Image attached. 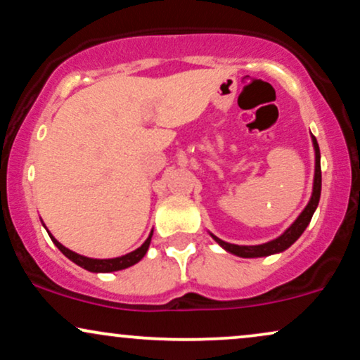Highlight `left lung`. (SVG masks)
Segmentation results:
<instances>
[{
  "label": "left lung",
  "mask_w": 360,
  "mask_h": 360,
  "mask_svg": "<svg viewBox=\"0 0 360 360\" xmlns=\"http://www.w3.org/2000/svg\"><path fill=\"white\" fill-rule=\"evenodd\" d=\"M311 144H314L315 150V174H314V188H311V196L309 205L305 206V210L298 214V218L293 221L290 226L285 229L283 233L275 240L266 241L262 245H233L226 243V241L219 240L218 236H214L213 233H210L211 238L221 246L223 250H226L228 253L236 255L241 258H262V257H270V255L281 253L287 248H290L298 238L302 236V233L305 231V228L309 226L311 216H314L315 210H317L319 201H320V191H322V171H320V149L317 144V139L311 136Z\"/></svg>",
  "instance_id": "left-lung-1"
}]
</instances>
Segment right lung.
Masks as SVG:
<instances>
[{"instance_id":"1","label":"right lung","mask_w":360,"mask_h":360,"mask_svg":"<svg viewBox=\"0 0 360 360\" xmlns=\"http://www.w3.org/2000/svg\"><path fill=\"white\" fill-rule=\"evenodd\" d=\"M43 226H45V224H43ZM46 231H49V229H46ZM153 233L154 231H150V235L147 236V240L144 241V243L139 246L137 250L131 251V253L122 255V257H117V258H103V259H101V258H89V257H84V255L75 253V251L68 250L67 246H63L62 243H60V241L56 240V238L51 235L50 231H49V235L51 238V241H53V243H55L56 248L62 251V253L68 259H72V262L75 263V265L85 268L86 271H92V274H110V271L124 270V268H129V266L136 265V263L141 262V259L146 257L147 250H149L150 238H153Z\"/></svg>"}]
</instances>
